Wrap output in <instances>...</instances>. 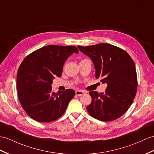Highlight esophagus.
Masks as SVG:
<instances>
[{"mask_svg":"<svg viewBox=\"0 0 154 154\" xmlns=\"http://www.w3.org/2000/svg\"><path fill=\"white\" fill-rule=\"evenodd\" d=\"M75 93H76V95L77 96H82L85 94V92L84 91H82V90H76V91H75Z\"/></svg>","mask_w":154,"mask_h":154,"instance_id":"34e87169","label":"esophagus"}]
</instances>
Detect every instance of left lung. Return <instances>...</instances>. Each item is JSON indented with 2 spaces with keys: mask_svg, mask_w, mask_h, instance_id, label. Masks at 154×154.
Listing matches in <instances>:
<instances>
[{
  "mask_svg": "<svg viewBox=\"0 0 154 154\" xmlns=\"http://www.w3.org/2000/svg\"><path fill=\"white\" fill-rule=\"evenodd\" d=\"M92 60L95 77L107 84L105 92L90 91L92 101L87 110L92 117L103 122L120 118L129 109L135 97L137 76L130 55L110 44L78 46Z\"/></svg>",
  "mask_w": 154,
  "mask_h": 154,
  "instance_id": "1",
  "label": "left lung"
}]
</instances>
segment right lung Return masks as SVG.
Listing matches in <instances>:
<instances>
[{
	"instance_id": "add662e5",
	"label": "right lung",
	"mask_w": 154,
	"mask_h": 154,
	"mask_svg": "<svg viewBox=\"0 0 154 154\" xmlns=\"http://www.w3.org/2000/svg\"><path fill=\"white\" fill-rule=\"evenodd\" d=\"M78 50L72 46L48 45L26 57L19 67L17 89L22 107L35 120L53 122L65 113L75 91H51L55 76H61L66 60Z\"/></svg>"
}]
</instances>
